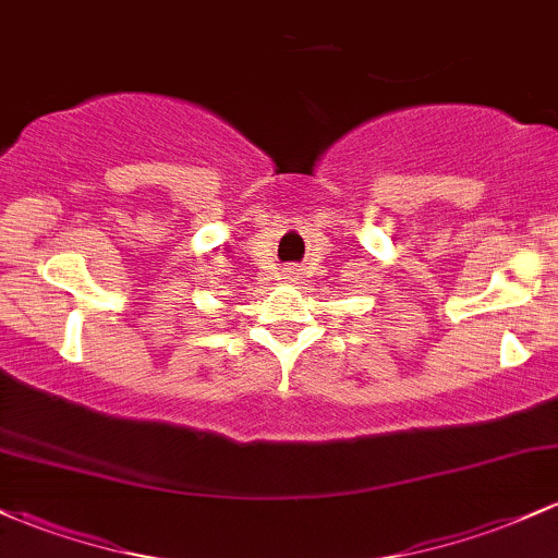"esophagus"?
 Listing matches in <instances>:
<instances>
[{"instance_id": "1", "label": "esophagus", "mask_w": 558, "mask_h": 558, "mask_svg": "<svg viewBox=\"0 0 558 558\" xmlns=\"http://www.w3.org/2000/svg\"><path fill=\"white\" fill-rule=\"evenodd\" d=\"M296 278H299L296 267H286V280H296Z\"/></svg>"}]
</instances>
